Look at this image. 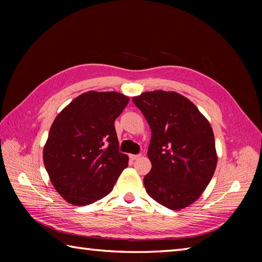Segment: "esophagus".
Returning a JSON list of instances; mask_svg holds the SVG:
<instances>
[{
  "mask_svg": "<svg viewBox=\"0 0 262 262\" xmlns=\"http://www.w3.org/2000/svg\"><path fill=\"white\" fill-rule=\"evenodd\" d=\"M140 157H141V154H130L129 155V159L134 161V160H137Z\"/></svg>",
  "mask_w": 262,
  "mask_h": 262,
  "instance_id": "obj_1",
  "label": "esophagus"
}]
</instances>
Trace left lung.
I'll return each instance as SVG.
<instances>
[{"mask_svg": "<svg viewBox=\"0 0 262 262\" xmlns=\"http://www.w3.org/2000/svg\"><path fill=\"white\" fill-rule=\"evenodd\" d=\"M133 102L152 132L147 151L152 169L144 177L146 192L169 209L187 207L200 197L216 169L210 124L177 92H144Z\"/></svg>", "mask_w": 262, "mask_h": 262, "instance_id": "8db88e82", "label": "left lung"}]
</instances>
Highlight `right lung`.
Here are the masks:
<instances>
[{
	"label": "right lung",
	"mask_w": 262,
	"mask_h": 262,
	"mask_svg": "<svg viewBox=\"0 0 262 262\" xmlns=\"http://www.w3.org/2000/svg\"><path fill=\"white\" fill-rule=\"evenodd\" d=\"M129 101L118 92L89 91L55 118L43 147V164L66 202L83 206L113 190L128 165L119 152L115 120Z\"/></svg>",
	"instance_id": "1"
}]
</instances>
